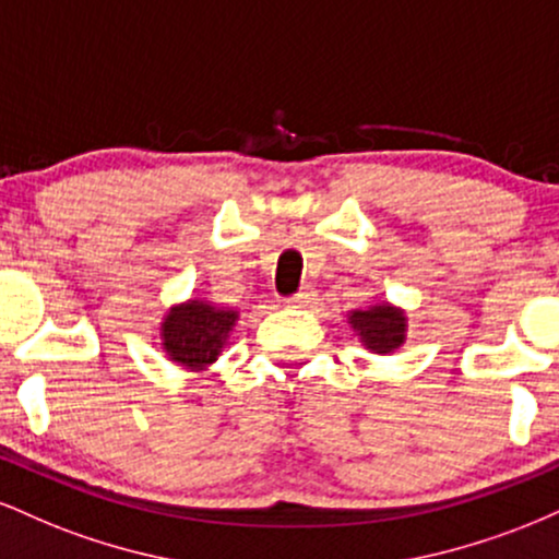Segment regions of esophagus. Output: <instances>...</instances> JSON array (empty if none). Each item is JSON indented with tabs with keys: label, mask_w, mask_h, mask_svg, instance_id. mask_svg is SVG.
<instances>
[{
	"label": "esophagus",
	"mask_w": 559,
	"mask_h": 559,
	"mask_svg": "<svg viewBox=\"0 0 559 559\" xmlns=\"http://www.w3.org/2000/svg\"><path fill=\"white\" fill-rule=\"evenodd\" d=\"M312 299H316V288H312V286H301L299 292L292 294V297H288L286 301L292 307H307Z\"/></svg>",
	"instance_id": "esophagus-1"
}]
</instances>
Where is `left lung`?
<instances>
[{"label": "left lung", "instance_id": "1", "mask_svg": "<svg viewBox=\"0 0 559 559\" xmlns=\"http://www.w3.org/2000/svg\"><path fill=\"white\" fill-rule=\"evenodd\" d=\"M352 325L373 352H394L404 342V316L394 307L381 305L373 310L352 312Z\"/></svg>", "mask_w": 559, "mask_h": 559}]
</instances>
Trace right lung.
<instances>
[{
    "instance_id": "obj_1",
    "label": "right lung",
    "mask_w": 559,
    "mask_h": 559,
    "mask_svg": "<svg viewBox=\"0 0 559 559\" xmlns=\"http://www.w3.org/2000/svg\"><path fill=\"white\" fill-rule=\"evenodd\" d=\"M234 323V310H215V307L202 305V301H189V305L176 307L165 318V349H168L173 362L199 370L204 365L215 362Z\"/></svg>"
}]
</instances>
